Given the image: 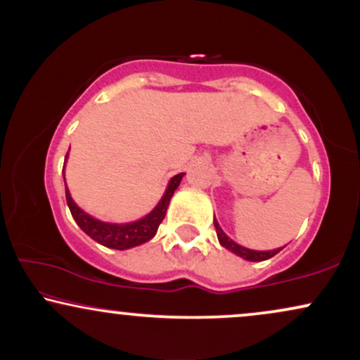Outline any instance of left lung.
Returning a JSON list of instances; mask_svg holds the SVG:
<instances>
[{"instance_id":"left-lung-1","label":"left lung","mask_w":360,"mask_h":360,"mask_svg":"<svg viewBox=\"0 0 360 360\" xmlns=\"http://www.w3.org/2000/svg\"><path fill=\"white\" fill-rule=\"evenodd\" d=\"M214 228H216V234H218V239H219L221 245H223V248H226V249L233 250L236 255H239V257H243L245 260L260 262V260L274 257L275 254H278L280 250H282V249H275V250H250V249H245V248H243V245L236 244L234 240H231L228 236L223 233V229L219 228L218 221H216V219H214Z\"/></svg>"}]
</instances>
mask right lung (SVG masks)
I'll return each instance as SVG.
<instances>
[{"mask_svg":"<svg viewBox=\"0 0 360 360\" xmlns=\"http://www.w3.org/2000/svg\"><path fill=\"white\" fill-rule=\"evenodd\" d=\"M184 175L185 174L175 175L174 179L170 180L169 188H167L165 195L162 196L160 203L155 206L154 211L147 214L146 218L136 221V223L110 224V223H103V221L91 218L90 214H86L85 211H82L75 203H73L70 191H68V188L65 186L67 205L68 208H70V213L73 216V219L77 221V224L80 226V228L85 231L91 239H95L96 243L106 245V248L117 249V250L129 249L154 238L157 233V228H159L160 223L165 218L170 198L174 196L175 190L179 188L181 176ZM63 180H65V176H63Z\"/></svg>","mask_w":360,"mask_h":360,"instance_id":"add662e5","label":"right lung"}]
</instances>
